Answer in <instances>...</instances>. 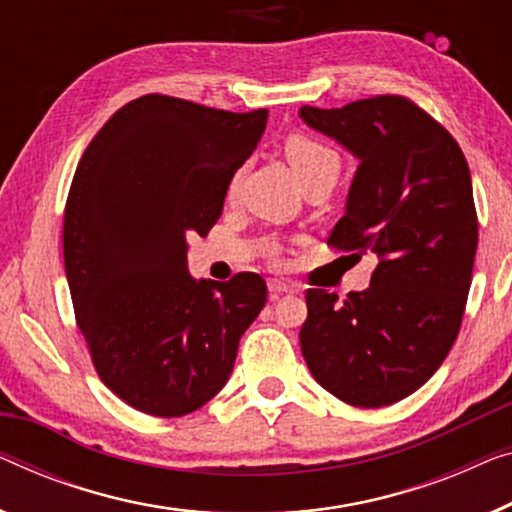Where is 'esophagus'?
Segmentation results:
<instances>
[{"label": "esophagus", "mask_w": 512, "mask_h": 512, "mask_svg": "<svg viewBox=\"0 0 512 512\" xmlns=\"http://www.w3.org/2000/svg\"><path fill=\"white\" fill-rule=\"evenodd\" d=\"M270 295L272 300H277L279 295H288V293H298V288H295L293 284H288V281H281V279H270Z\"/></svg>", "instance_id": "1"}]
</instances>
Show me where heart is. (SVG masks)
Returning <instances> with one entry per match:
<instances>
[{"label": "heart", "instance_id": "heart-1", "mask_svg": "<svg viewBox=\"0 0 512 512\" xmlns=\"http://www.w3.org/2000/svg\"><path fill=\"white\" fill-rule=\"evenodd\" d=\"M286 157H288V161H291V166L298 177H305L309 173H314V170L330 166V164L339 166V157L330 150V147L316 143V140H311L307 136L288 138L286 140ZM235 184H238V177H233L228 191H233Z\"/></svg>", "mask_w": 512, "mask_h": 512}]
</instances>
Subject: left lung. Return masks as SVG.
I'll use <instances>...</instances> for the list:
<instances>
[{
  "mask_svg": "<svg viewBox=\"0 0 512 512\" xmlns=\"http://www.w3.org/2000/svg\"><path fill=\"white\" fill-rule=\"evenodd\" d=\"M298 115L358 159L328 242L379 258L344 302L309 288L302 355L332 395L379 409L432 379L459 332L478 247L471 173L455 138L404 96Z\"/></svg>",
  "mask_w": 512,
  "mask_h": 512,
  "instance_id": "1",
  "label": "left lung"
}]
</instances>
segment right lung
Segmentation results:
<instances>
[{"label":"right lung","instance_id":"obj_1","mask_svg":"<svg viewBox=\"0 0 512 512\" xmlns=\"http://www.w3.org/2000/svg\"><path fill=\"white\" fill-rule=\"evenodd\" d=\"M268 110L226 113L147 94L92 138L64 210V268L101 381L133 409L177 418L231 379L268 300L254 272L196 279L191 235L217 224Z\"/></svg>","mask_w":512,"mask_h":512}]
</instances>
